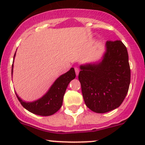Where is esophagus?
Segmentation results:
<instances>
[{
  "label": "esophagus",
  "mask_w": 145,
  "mask_h": 145,
  "mask_svg": "<svg viewBox=\"0 0 145 145\" xmlns=\"http://www.w3.org/2000/svg\"><path fill=\"white\" fill-rule=\"evenodd\" d=\"M74 70H75L76 74V75H78V73H79V69H78V67H75V68H74Z\"/></svg>",
  "instance_id": "34e87169"
}]
</instances>
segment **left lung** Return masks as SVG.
Masks as SVG:
<instances>
[{
  "instance_id": "left-lung-1",
  "label": "left lung",
  "mask_w": 145,
  "mask_h": 145,
  "mask_svg": "<svg viewBox=\"0 0 145 145\" xmlns=\"http://www.w3.org/2000/svg\"><path fill=\"white\" fill-rule=\"evenodd\" d=\"M99 64L81 66L78 80L86 106L96 113L118 108L128 93L131 69L126 47L121 40H107Z\"/></svg>"
}]
</instances>
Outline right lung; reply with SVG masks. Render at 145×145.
I'll return each mask as SVG.
<instances>
[{"instance_id": "obj_1", "label": "right lung", "mask_w": 145, "mask_h": 145, "mask_svg": "<svg viewBox=\"0 0 145 145\" xmlns=\"http://www.w3.org/2000/svg\"><path fill=\"white\" fill-rule=\"evenodd\" d=\"M12 67L13 64L12 65ZM75 77L76 74L74 69L71 68L69 71L60 76L55 81L48 93L43 97L35 102H23L17 94L16 95L21 105L29 112L40 116H50L56 113L60 109L67 86L70 81L75 78Z\"/></svg>"}]
</instances>
